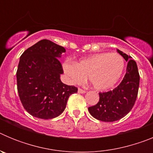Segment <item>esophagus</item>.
Masks as SVG:
<instances>
[{
  "instance_id": "obj_1",
  "label": "esophagus",
  "mask_w": 153,
  "mask_h": 153,
  "mask_svg": "<svg viewBox=\"0 0 153 153\" xmlns=\"http://www.w3.org/2000/svg\"><path fill=\"white\" fill-rule=\"evenodd\" d=\"M78 93H86V90H82V89L79 88V89H78Z\"/></svg>"
}]
</instances>
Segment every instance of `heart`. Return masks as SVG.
Here are the masks:
<instances>
[{"instance_id":"heart-1","label":"heart","mask_w":153,"mask_h":153,"mask_svg":"<svg viewBox=\"0 0 153 153\" xmlns=\"http://www.w3.org/2000/svg\"><path fill=\"white\" fill-rule=\"evenodd\" d=\"M62 67L71 83L80 84L87 76L93 88L103 91L118 82L123 72L125 62L117 53H100L83 58L76 63L65 60Z\"/></svg>"}]
</instances>
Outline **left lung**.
I'll return each mask as SVG.
<instances>
[{
  "mask_svg": "<svg viewBox=\"0 0 153 153\" xmlns=\"http://www.w3.org/2000/svg\"><path fill=\"white\" fill-rule=\"evenodd\" d=\"M117 52L128 62L122 82L110 91L100 93V100L88 110L94 118L103 122H114L122 119L134 106L140 86V74L135 60L120 50Z\"/></svg>",
  "mask_w": 153,
  "mask_h": 153,
  "instance_id": "1",
  "label": "left lung"
}]
</instances>
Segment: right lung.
Wrapping results in <instances>:
<instances>
[{"mask_svg":"<svg viewBox=\"0 0 153 153\" xmlns=\"http://www.w3.org/2000/svg\"><path fill=\"white\" fill-rule=\"evenodd\" d=\"M64 47L41 40L24 51L17 71V91L23 106L33 117L49 120L64 111L69 97L77 93L74 86L60 80L63 67L58 58Z\"/></svg>","mask_w":153,"mask_h":153,"instance_id":"1","label":"right lung"}]
</instances>
